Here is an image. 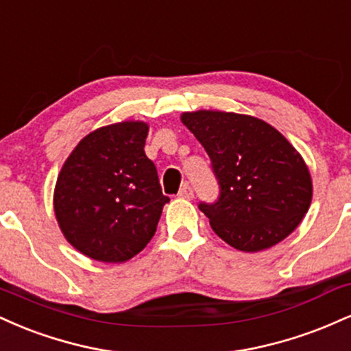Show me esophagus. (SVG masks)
<instances>
[{
  "instance_id": "1",
  "label": "esophagus",
  "mask_w": 351,
  "mask_h": 351,
  "mask_svg": "<svg viewBox=\"0 0 351 351\" xmlns=\"http://www.w3.org/2000/svg\"><path fill=\"white\" fill-rule=\"evenodd\" d=\"M178 196H180V198H183V199H193L195 193H193V188L189 186V184H183V186L180 188Z\"/></svg>"
}]
</instances>
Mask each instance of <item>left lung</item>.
<instances>
[{"mask_svg":"<svg viewBox=\"0 0 351 351\" xmlns=\"http://www.w3.org/2000/svg\"><path fill=\"white\" fill-rule=\"evenodd\" d=\"M181 122L211 158L219 198L199 209L224 243L264 251L299 226L312 201V178L280 132L234 112H184Z\"/></svg>","mask_w":351,"mask_h":351,"instance_id":"1","label":"left lung"}]
</instances>
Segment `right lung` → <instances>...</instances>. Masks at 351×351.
Returning <instances> with one entry per match:
<instances>
[{
	"label": "right lung",
	"mask_w": 351,
	"mask_h": 351,
	"mask_svg": "<svg viewBox=\"0 0 351 351\" xmlns=\"http://www.w3.org/2000/svg\"><path fill=\"white\" fill-rule=\"evenodd\" d=\"M145 122L100 127L80 140L54 189V213L64 237L100 263H125L155 234L162 193L155 163L145 155Z\"/></svg>",
	"instance_id": "right-lung-1"
}]
</instances>
